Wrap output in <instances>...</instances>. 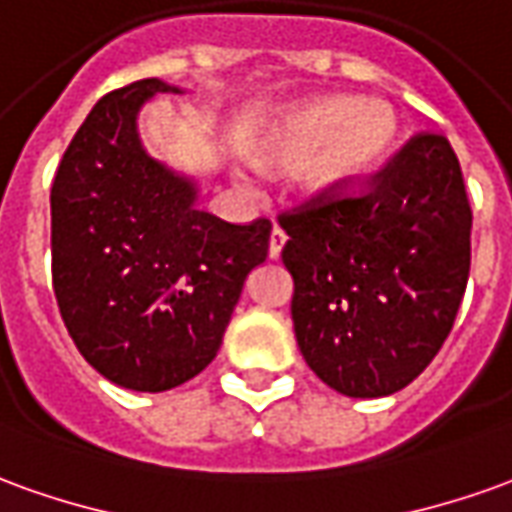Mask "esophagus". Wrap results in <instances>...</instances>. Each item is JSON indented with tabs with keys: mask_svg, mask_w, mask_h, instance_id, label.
<instances>
[{
	"mask_svg": "<svg viewBox=\"0 0 512 512\" xmlns=\"http://www.w3.org/2000/svg\"><path fill=\"white\" fill-rule=\"evenodd\" d=\"M285 241H288V235H285L280 227H274V230H271V241H268V257H271V260H277V257H280Z\"/></svg>",
	"mask_w": 512,
	"mask_h": 512,
	"instance_id": "obj_1",
	"label": "esophagus"
}]
</instances>
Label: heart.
I'll return each mask as SVG.
<instances>
[{"mask_svg":"<svg viewBox=\"0 0 512 512\" xmlns=\"http://www.w3.org/2000/svg\"><path fill=\"white\" fill-rule=\"evenodd\" d=\"M396 138V116L385 102L321 96L280 113L246 146L260 169H296V188L310 202H332L357 191L380 169Z\"/></svg>","mask_w":512,"mask_h":512,"instance_id":"heart-1","label":"heart"}]
</instances>
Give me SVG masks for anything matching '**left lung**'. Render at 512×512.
Masks as SVG:
<instances>
[{
    "mask_svg": "<svg viewBox=\"0 0 512 512\" xmlns=\"http://www.w3.org/2000/svg\"><path fill=\"white\" fill-rule=\"evenodd\" d=\"M293 332L318 380L377 399L416 380L466 293L471 207L443 135H418L357 199L282 216Z\"/></svg>",
    "mask_w": 512,
    "mask_h": 512,
    "instance_id": "1",
    "label": "left lung"
}]
</instances>
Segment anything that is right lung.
Segmentation results:
<instances>
[{
    "label": "right lung",
    "instance_id": "obj_1",
    "mask_svg": "<svg viewBox=\"0 0 512 512\" xmlns=\"http://www.w3.org/2000/svg\"><path fill=\"white\" fill-rule=\"evenodd\" d=\"M182 88L152 77L102 96L52 185V282L80 355L119 388L171 391L219 355L271 221L199 210V177L149 155L138 119Z\"/></svg>",
    "mask_w": 512,
    "mask_h": 512
}]
</instances>
